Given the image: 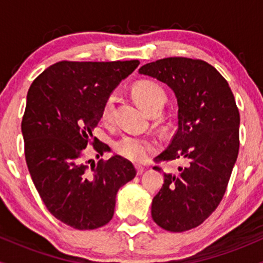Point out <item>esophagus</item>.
Wrapping results in <instances>:
<instances>
[{
  "instance_id": "obj_1",
  "label": "esophagus",
  "mask_w": 263,
  "mask_h": 263,
  "mask_svg": "<svg viewBox=\"0 0 263 263\" xmlns=\"http://www.w3.org/2000/svg\"><path fill=\"white\" fill-rule=\"evenodd\" d=\"M135 167H136V171H137V174H138V176H141V174L143 173V172H144V168L142 167V165H140V164H136Z\"/></svg>"
}]
</instances>
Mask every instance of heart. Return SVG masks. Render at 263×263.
<instances>
[{
    "label": "heart",
    "mask_w": 263,
    "mask_h": 263,
    "mask_svg": "<svg viewBox=\"0 0 263 263\" xmlns=\"http://www.w3.org/2000/svg\"><path fill=\"white\" fill-rule=\"evenodd\" d=\"M134 96L137 104L146 111L149 116L155 114H159L167 102V93L163 90L162 86L153 81H140L132 89ZM115 102L116 96L111 93L105 101L102 107V120L110 121L112 119ZM115 148L120 155L134 162H141L146 159L151 152L153 151L152 142L143 140V138L132 137V136H125L121 140L117 141Z\"/></svg>",
    "instance_id": "b5f03b06"
}]
</instances>
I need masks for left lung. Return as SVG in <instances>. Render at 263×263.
I'll list each match as a JSON object with an SVG mask.
<instances>
[{
  "mask_svg": "<svg viewBox=\"0 0 263 263\" xmlns=\"http://www.w3.org/2000/svg\"><path fill=\"white\" fill-rule=\"evenodd\" d=\"M138 73L170 86L178 104V129L156 162L188 163L177 173H163L152 219L167 231L190 230L209 218L225 194L240 147L236 102L228 81L203 60L164 58Z\"/></svg>",
  "mask_w": 263,
  "mask_h": 263,
  "instance_id": "1",
  "label": "left lung"
}]
</instances>
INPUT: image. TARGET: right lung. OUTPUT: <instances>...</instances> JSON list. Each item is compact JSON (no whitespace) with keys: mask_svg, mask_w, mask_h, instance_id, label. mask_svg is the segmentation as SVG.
Returning a JSON list of instances; mask_svg holds the SVG:
<instances>
[{"mask_svg":"<svg viewBox=\"0 0 263 263\" xmlns=\"http://www.w3.org/2000/svg\"><path fill=\"white\" fill-rule=\"evenodd\" d=\"M140 62H59L32 83L22 120L25 155L35 189L53 216L78 230H93L114 216L119 189L136 176L131 162L114 155L91 167L108 151L93 138L111 92Z\"/></svg>","mask_w":263,"mask_h":263,"instance_id":"obj_1","label":"right lung"}]
</instances>
